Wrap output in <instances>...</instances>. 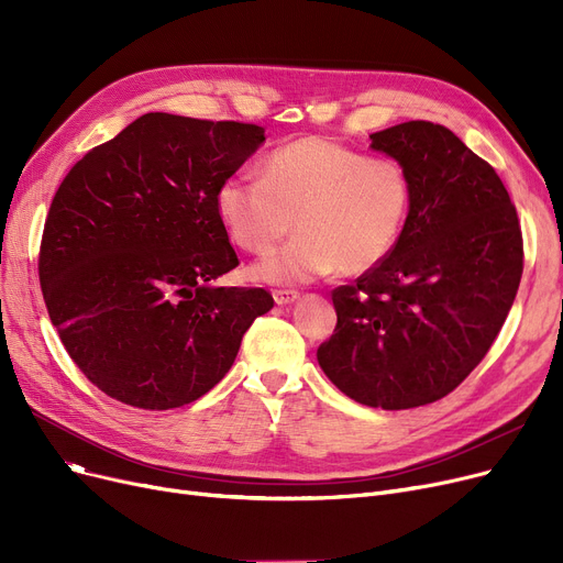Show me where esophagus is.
I'll list each match as a JSON object with an SVG mask.
<instances>
[{
  "instance_id": "1",
  "label": "esophagus",
  "mask_w": 563,
  "mask_h": 563,
  "mask_svg": "<svg viewBox=\"0 0 563 563\" xmlns=\"http://www.w3.org/2000/svg\"><path fill=\"white\" fill-rule=\"evenodd\" d=\"M299 299V291L297 289H274V301L278 306H289Z\"/></svg>"
}]
</instances>
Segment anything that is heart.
<instances>
[{
    "mask_svg": "<svg viewBox=\"0 0 563 563\" xmlns=\"http://www.w3.org/2000/svg\"><path fill=\"white\" fill-rule=\"evenodd\" d=\"M410 180L388 157L306 136L276 147L262 177L234 175L217 189V212L236 246L269 253L253 266L266 283H306L338 269L361 276L390 255L410 210Z\"/></svg>",
    "mask_w": 563,
    "mask_h": 563,
    "instance_id": "b5f03b06",
    "label": "heart"
}]
</instances>
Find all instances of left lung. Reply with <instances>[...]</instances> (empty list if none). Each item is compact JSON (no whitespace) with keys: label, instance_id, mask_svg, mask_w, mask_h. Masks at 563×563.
Returning <instances> with one entry per match:
<instances>
[{"label":"left lung","instance_id":"8db88e82","mask_svg":"<svg viewBox=\"0 0 563 563\" xmlns=\"http://www.w3.org/2000/svg\"><path fill=\"white\" fill-rule=\"evenodd\" d=\"M369 139L408 173L410 210L390 255L331 291L338 323L317 361L353 401L404 410L484 361L520 285L522 232L495 168L452 130L408 121Z\"/></svg>","mask_w":563,"mask_h":563}]
</instances>
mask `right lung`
Segmentation results:
<instances>
[{
	"label": "right lung",
	"mask_w": 563,
	"mask_h": 563,
	"mask_svg": "<svg viewBox=\"0 0 563 563\" xmlns=\"http://www.w3.org/2000/svg\"><path fill=\"white\" fill-rule=\"evenodd\" d=\"M264 128L145 113L88 151L54 194L38 278L54 329L111 399L168 410L232 367L262 287H214L240 264L217 189L257 151Z\"/></svg>",
	"instance_id": "obj_1"
}]
</instances>
